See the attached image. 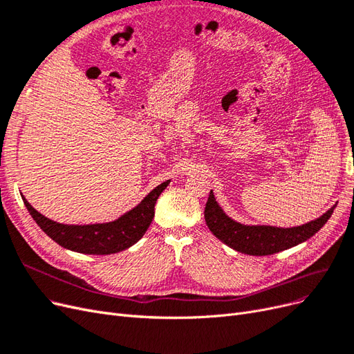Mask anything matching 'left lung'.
<instances>
[{"instance_id":"8db88e82","label":"left lung","mask_w":354,"mask_h":354,"mask_svg":"<svg viewBox=\"0 0 354 354\" xmlns=\"http://www.w3.org/2000/svg\"><path fill=\"white\" fill-rule=\"evenodd\" d=\"M333 212L334 207L324 213L319 219L301 226L285 227V230L275 226H247L227 218L216 203L213 192H210L206 209H204V219L212 234L236 252L250 256H269L313 236L328 222Z\"/></svg>"}]
</instances>
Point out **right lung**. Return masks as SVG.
Masks as SVG:
<instances>
[{"label":"right lung","mask_w":354,"mask_h":354,"mask_svg":"<svg viewBox=\"0 0 354 354\" xmlns=\"http://www.w3.org/2000/svg\"><path fill=\"white\" fill-rule=\"evenodd\" d=\"M169 185V180L154 188L140 206L110 223L95 225H63L45 218L33 209L24 197L25 206L33 221L57 244L72 252L85 254H115L133 245L145 234L154 218V206L158 196Z\"/></svg>","instance_id":"add662e5"}]
</instances>
